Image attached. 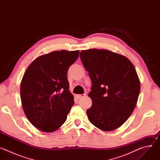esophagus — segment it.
Instances as JSON below:
<instances>
[{"instance_id":"esophagus-1","label":"esophagus","mask_w":160,"mask_h":160,"mask_svg":"<svg viewBox=\"0 0 160 160\" xmlns=\"http://www.w3.org/2000/svg\"><path fill=\"white\" fill-rule=\"evenodd\" d=\"M85 96H86V94H78V95H77V96H78V98H84Z\"/></svg>"}]
</instances>
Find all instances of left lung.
Listing matches in <instances>:
<instances>
[{
	"instance_id": "obj_1",
	"label": "left lung",
	"mask_w": 160,
	"mask_h": 160,
	"mask_svg": "<svg viewBox=\"0 0 160 160\" xmlns=\"http://www.w3.org/2000/svg\"><path fill=\"white\" fill-rule=\"evenodd\" d=\"M80 57L92 83L88 120L103 131L119 128L133 111L140 93L134 66L125 56L106 49L82 51Z\"/></svg>"
}]
</instances>
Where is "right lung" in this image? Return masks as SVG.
Wrapping results in <instances>:
<instances>
[{
  "instance_id": "right-lung-1",
  "label": "right lung",
  "mask_w": 160,
  "mask_h": 160,
  "mask_svg": "<svg viewBox=\"0 0 160 160\" xmlns=\"http://www.w3.org/2000/svg\"><path fill=\"white\" fill-rule=\"evenodd\" d=\"M79 51H54L36 58L21 82L20 96L29 122L43 132H52L66 122L74 104L67 72Z\"/></svg>"
}]
</instances>
